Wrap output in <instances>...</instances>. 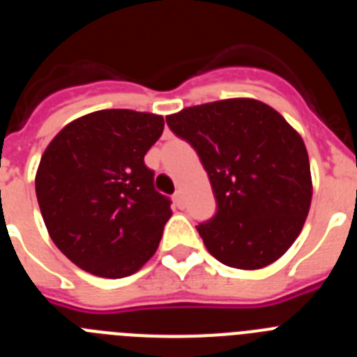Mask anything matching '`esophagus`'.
Wrapping results in <instances>:
<instances>
[{
    "label": "esophagus",
    "mask_w": 357,
    "mask_h": 357,
    "mask_svg": "<svg viewBox=\"0 0 357 357\" xmlns=\"http://www.w3.org/2000/svg\"><path fill=\"white\" fill-rule=\"evenodd\" d=\"M173 202H175V206L178 207V209H184V198H182L181 191H176V193L173 195Z\"/></svg>",
    "instance_id": "obj_1"
}]
</instances>
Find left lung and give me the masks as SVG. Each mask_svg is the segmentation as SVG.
I'll use <instances>...</instances> for the list:
<instances>
[{"instance_id": "1", "label": "left lung", "mask_w": 357, "mask_h": 357, "mask_svg": "<svg viewBox=\"0 0 357 357\" xmlns=\"http://www.w3.org/2000/svg\"><path fill=\"white\" fill-rule=\"evenodd\" d=\"M197 150L216 197L197 227L213 257L239 270L275 263L301 234L313 181L301 134L266 103L229 98L166 116Z\"/></svg>"}]
</instances>
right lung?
<instances>
[{
    "label": "right lung",
    "mask_w": 357,
    "mask_h": 357,
    "mask_svg": "<svg viewBox=\"0 0 357 357\" xmlns=\"http://www.w3.org/2000/svg\"><path fill=\"white\" fill-rule=\"evenodd\" d=\"M164 118L128 109L73 119L46 146L36 173L44 225L56 248L105 279L135 273L155 254L172 207L144 155Z\"/></svg>",
    "instance_id": "add662e5"
}]
</instances>
